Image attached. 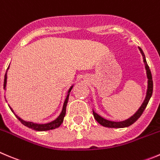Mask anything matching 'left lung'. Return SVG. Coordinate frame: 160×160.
I'll return each mask as SVG.
<instances>
[{
    "mask_svg": "<svg viewBox=\"0 0 160 160\" xmlns=\"http://www.w3.org/2000/svg\"><path fill=\"white\" fill-rule=\"evenodd\" d=\"M139 50H140L141 53H142V57H143V61L145 62V69H146V72H147V77H148V89H147V94L146 97H145V101L142 103V106L139 108V109L136 112V113H134L131 117H130L129 119H126L124 121L121 122H114V121H110V120H107V119H104L103 117L99 116L98 114L95 112L93 110V115H94V119L97 120V122L98 123H100L101 125H102L103 127L105 128H127V127L131 126V124L136 122L138 119H139L142 114L143 113L144 110L146 108L147 105H148V102H149L150 98L152 97V91H153V82H152V73L151 71H150L149 66L147 64L146 59H145V54H144L143 51L142 50L141 48H138Z\"/></svg>",
    "mask_w": 160,
    "mask_h": 160,
    "instance_id": "left-lung-1",
    "label": "left lung"
}]
</instances>
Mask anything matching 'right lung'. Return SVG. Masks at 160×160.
<instances>
[{
  "label": "right lung",
  "instance_id": "right-lung-1",
  "mask_svg": "<svg viewBox=\"0 0 160 160\" xmlns=\"http://www.w3.org/2000/svg\"><path fill=\"white\" fill-rule=\"evenodd\" d=\"M6 83H7V72H6L5 76H4V89H5ZM72 88V86L69 88V91H68L67 96H66V100H65L64 104H63L62 110V112H61V114L59 115V116H58L56 119H55L54 121L50 122V123H45V124H38V123H32V122L25 121V120L22 119L20 117H18L17 115L15 114V112H14V111L12 110V108H11L10 106H9V108H11V110H12V112H14V114L15 115V116L17 117V119H18L23 125H25V126L27 127V128H30V129L34 130V131H50V130L55 129V128H58V127L62 124V123L63 122V119H64L65 116H66V105H67L68 100H69V93H70Z\"/></svg>",
  "mask_w": 160,
  "mask_h": 160
}]
</instances>
